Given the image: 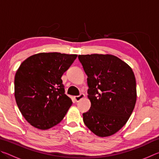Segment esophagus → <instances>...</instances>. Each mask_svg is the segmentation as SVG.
<instances>
[{
    "label": "esophagus",
    "mask_w": 159,
    "mask_h": 159,
    "mask_svg": "<svg viewBox=\"0 0 159 159\" xmlns=\"http://www.w3.org/2000/svg\"><path fill=\"white\" fill-rule=\"evenodd\" d=\"M85 97V95L83 93H80L79 95L78 96H75L74 97V99H75V101H76V102H79L80 100H81L82 99L84 98Z\"/></svg>",
    "instance_id": "1"
}]
</instances>
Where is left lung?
Returning a JSON list of instances; mask_svg holds the SVG:
<instances>
[{
	"label": "left lung",
	"instance_id": "left-lung-1",
	"mask_svg": "<svg viewBox=\"0 0 159 159\" xmlns=\"http://www.w3.org/2000/svg\"><path fill=\"white\" fill-rule=\"evenodd\" d=\"M87 75L89 111L85 125L99 137H108L124 125L136 103V80L133 70L111 55H79Z\"/></svg>",
	"mask_w": 159,
	"mask_h": 159
}]
</instances>
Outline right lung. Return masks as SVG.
<instances>
[{
  "label": "right lung",
  "mask_w": 159,
  "mask_h": 159,
  "mask_svg": "<svg viewBox=\"0 0 159 159\" xmlns=\"http://www.w3.org/2000/svg\"><path fill=\"white\" fill-rule=\"evenodd\" d=\"M77 55L39 53L23 61L15 77V97L20 112L34 127L47 130L65 116L72 101L61 77Z\"/></svg>",
  "instance_id": "add662e5"
}]
</instances>
